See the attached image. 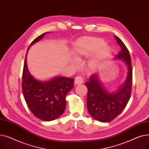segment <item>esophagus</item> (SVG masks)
I'll return each instance as SVG.
<instances>
[{"instance_id": "1", "label": "esophagus", "mask_w": 149, "mask_h": 149, "mask_svg": "<svg viewBox=\"0 0 149 149\" xmlns=\"http://www.w3.org/2000/svg\"><path fill=\"white\" fill-rule=\"evenodd\" d=\"M75 84H83L84 83V79L83 78L80 77V76H78L75 78Z\"/></svg>"}]
</instances>
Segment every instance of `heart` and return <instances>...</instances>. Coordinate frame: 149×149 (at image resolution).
Here are the masks:
<instances>
[{
  "instance_id": "heart-1",
  "label": "heart",
  "mask_w": 149,
  "mask_h": 149,
  "mask_svg": "<svg viewBox=\"0 0 149 149\" xmlns=\"http://www.w3.org/2000/svg\"><path fill=\"white\" fill-rule=\"evenodd\" d=\"M72 53L77 60L88 57L93 54L88 61L91 69H95L111 56L112 49L106 44L104 39L96 37H85L80 38L73 43ZM74 65V61H71Z\"/></svg>"
}]
</instances>
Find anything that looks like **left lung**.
I'll list each match as a JSON object with an SVG mask.
<instances>
[{
    "label": "left lung",
    "mask_w": 149,
    "mask_h": 149,
    "mask_svg": "<svg viewBox=\"0 0 149 149\" xmlns=\"http://www.w3.org/2000/svg\"><path fill=\"white\" fill-rule=\"evenodd\" d=\"M114 37L121 49L114 59L121 60L126 65V80L113 91L107 89L98 73L91 75L89 81L85 83L88 87V111L93 118L103 123L111 121L120 115L126 107L131 95L132 68L130 54L121 39L116 36Z\"/></svg>",
    "instance_id": "1"
}]
</instances>
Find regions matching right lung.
<instances>
[{
  "mask_svg": "<svg viewBox=\"0 0 149 149\" xmlns=\"http://www.w3.org/2000/svg\"><path fill=\"white\" fill-rule=\"evenodd\" d=\"M46 32L39 36L27 49L22 75V91L29 110L43 121H50L58 118L66 108V96L73 88L74 79L57 76L48 80L36 79L29 72L26 56L31 46L40 41Z\"/></svg>",
  "mask_w": 149,
  "mask_h": 149,
  "instance_id": "1",
  "label": "right lung"
}]
</instances>
